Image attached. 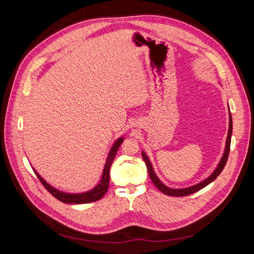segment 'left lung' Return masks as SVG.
<instances>
[{"mask_svg":"<svg viewBox=\"0 0 254 254\" xmlns=\"http://www.w3.org/2000/svg\"><path fill=\"white\" fill-rule=\"evenodd\" d=\"M231 135H232V117H231V113H229V130H228V136H227V141H226V147H225L224 155H222L217 167L215 168V171L209 177H207L206 179L195 184V186H191V187L186 188V189H171V188L166 187L165 184L162 183V181L158 178V176L156 175L155 171H153V167L150 163L147 155H146L144 151H142V157H143V160H144L146 166H147V171H148V174H149V177H150L152 183L155 184L156 188L159 190L162 191L163 194H166L168 196H176V197L188 196L190 194L196 193V191L205 188L206 186H209L211 182H213L215 179L217 178L218 175L222 172V170H224V167L227 163L229 151H230V144H231Z\"/></svg>","mask_w":254,"mask_h":254,"instance_id":"8db88e82","label":"left lung"}]
</instances>
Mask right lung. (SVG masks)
Returning <instances> with one entry per match:
<instances>
[{
    "label": "right lung",
    "mask_w": 254,
    "mask_h": 254,
    "mask_svg": "<svg viewBox=\"0 0 254 254\" xmlns=\"http://www.w3.org/2000/svg\"><path fill=\"white\" fill-rule=\"evenodd\" d=\"M123 141H124V137L121 136L112 145V147L108 153V157H107V161H106V164L104 167L101 181L98 182V184H96L95 188H93L88 191H83V193H75L74 194V193H65V191L59 190L54 187H52L51 184H49L47 181H45L42 177L35 171V168H33V170L35 171L38 179L41 181L44 188L47 189L54 197L57 198L59 201L64 202V203H73V204L94 202V201L99 200V199H101L107 193V190H108L109 182H110V167H111V164L115 158V155H117L118 149L120 148V146L122 145Z\"/></svg>",
    "instance_id": "add662e5"
}]
</instances>
